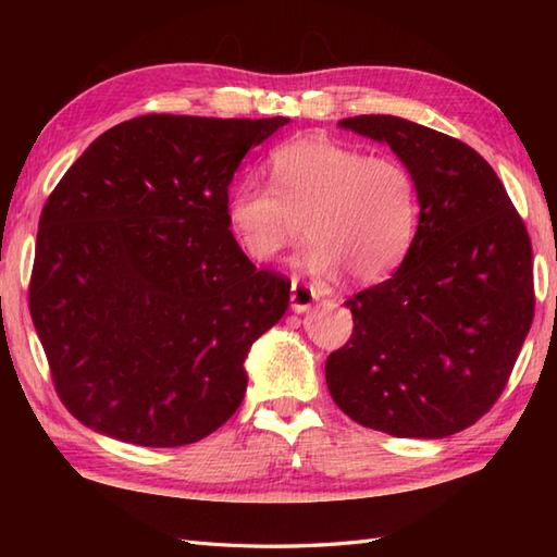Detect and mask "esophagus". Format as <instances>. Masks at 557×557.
<instances>
[{"label":"esophagus","mask_w":557,"mask_h":557,"mask_svg":"<svg viewBox=\"0 0 557 557\" xmlns=\"http://www.w3.org/2000/svg\"><path fill=\"white\" fill-rule=\"evenodd\" d=\"M315 299L318 297H315L313 287L304 285V282H299V280L292 282V311L294 313H304Z\"/></svg>","instance_id":"1"}]
</instances>
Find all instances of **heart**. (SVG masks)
<instances>
[{"mask_svg": "<svg viewBox=\"0 0 557 557\" xmlns=\"http://www.w3.org/2000/svg\"><path fill=\"white\" fill-rule=\"evenodd\" d=\"M270 182L242 184L227 206L236 239L260 263L297 244L306 224V272L333 277L345 268L354 282H375L405 258L419 227L417 180L393 156L306 136L272 150Z\"/></svg>", "mask_w": 557, "mask_h": 557, "instance_id": "1", "label": "heart"}]
</instances>
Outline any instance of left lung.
<instances>
[{
	"label": "left lung",
	"mask_w": 557,
	"mask_h": 557,
	"mask_svg": "<svg viewBox=\"0 0 557 557\" xmlns=\"http://www.w3.org/2000/svg\"><path fill=\"white\" fill-rule=\"evenodd\" d=\"M339 126L393 148L421 212L395 275L347 301L354 333L327 357L330 395L349 419L395 437L465 431L500 397L534 321L524 222L461 140L389 114Z\"/></svg>",
	"instance_id": "8db88e82"
}]
</instances>
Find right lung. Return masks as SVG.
Returning <instances> with one entry per match:
<instances>
[{"label": "right lung", "instance_id": "obj_1", "mask_svg": "<svg viewBox=\"0 0 557 557\" xmlns=\"http://www.w3.org/2000/svg\"><path fill=\"white\" fill-rule=\"evenodd\" d=\"M287 122L136 116L92 140L47 198L30 315L83 425L180 447L239 409L248 349L285 315L289 282L236 244L230 184Z\"/></svg>", "mask_w": 557, "mask_h": 557}]
</instances>
